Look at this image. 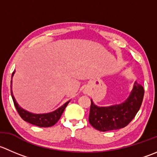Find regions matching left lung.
Segmentation results:
<instances>
[{"instance_id": "obj_1", "label": "left lung", "mask_w": 157, "mask_h": 157, "mask_svg": "<svg viewBox=\"0 0 157 157\" xmlns=\"http://www.w3.org/2000/svg\"><path fill=\"white\" fill-rule=\"evenodd\" d=\"M144 89L135 82L128 98L122 103L109 106H98L91 100L89 122L102 132L119 130L128 125L142 104Z\"/></svg>"}]
</instances>
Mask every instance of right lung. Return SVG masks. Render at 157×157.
<instances>
[{"label": "right lung", "instance_id": "add662e5", "mask_svg": "<svg viewBox=\"0 0 157 157\" xmlns=\"http://www.w3.org/2000/svg\"><path fill=\"white\" fill-rule=\"evenodd\" d=\"M14 73L15 72L13 71V74H12V77H13ZM10 84L12 85V80L10 81ZM10 88H11V86H10ZM10 93H11V97L12 99H13L15 107L17 109V111L18 112L19 115L21 116V118L24 121L29 123V124H31L33 125L37 126V127H50L54 126L60 120L63 110L65 109L66 106H67L69 102L71 101V100H69V101L66 102L60 107H59L58 109L53 111V112L47 113H33L25 110L21 106H19V104L17 103L16 100L13 97V92H12L11 90H10Z\"/></svg>", "mask_w": 157, "mask_h": 157}]
</instances>
